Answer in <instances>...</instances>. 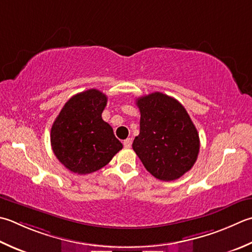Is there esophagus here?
<instances>
[{"label":"esophagus","instance_id":"34e87169","mask_svg":"<svg viewBox=\"0 0 252 252\" xmlns=\"http://www.w3.org/2000/svg\"><path fill=\"white\" fill-rule=\"evenodd\" d=\"M123 145H125V147L126 149H130L131 147V145H132V139H126V140H125V142H123Z\"/></svg>","mask_w":252,"mask_h":252}]
</instances>
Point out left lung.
<instances>
[{
  "mask_svg": "<svg viewBox=\"0 0 252 252\" xmlns=\"http://www.w3.org/2000/svg\"><path fill=\"white\" fill-rule=\"evenodd\" d=\"M140 134L132 147L146 170L162 181L180 178L198 158L200 139L181 103L156 92L136 99Z\"/></svg>",
  "mask_w": 252,
  "mask_h": 252,
  "instance_id": "left-lung-1",
  "label": "left lung"
}]
</instances>
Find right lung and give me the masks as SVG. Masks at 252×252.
I'll return each instance as SVG.
<instances>
[{"label":"right lung","instance_id":"right-lung-1","mask_svg":"<svg viewBox=\"0 0 252 252\" xmlns=\"http://www.w3.org/2000/svg\"><path fill=\"white\" fill-rule=\"evenodd\" d=\"M107 100L105 94L95 88L76 94L53 122L52 151L72 172L87 175L99 170L122 150L112 127L101 118Z\"/></svg>","mask_w":252,"mask_h":252}]
</instances>
